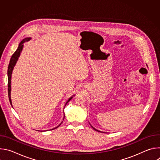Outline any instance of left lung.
<instances>
[{
	"instance_id": "8db88e82",
	"label": "left lung",
	"mask_w": 160,
	"mask_h": 160,
	"mask_svg": "<svg viewBox=\"0 0 160 160\" xmlns=\"http://www.w3.org/2000/svg\"><path fill=\"white\" fill-rule=\"evenodd\" d=\"M91 127H92V128H94V130H96V131H98V132H101V131H99V130H97V129H96V128H94V127H92V126H91ZM102 133H104V132H102Z\"/></svg>"
}]
</instances>
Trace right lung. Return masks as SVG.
Masks as SVG:
<instances>
[{"instance_id": "right-lung-1", "label": "right lung", "mask_w": 160, "mask_h": 160, "mask_svg": "<svg viewBox=\"0 0 160 160\" xmlns=\"http://www.w3.org/2000/svg\"><path fill=\"white\" fill-rule=\"evenodd\" d=\"M31 39V38H24L23 40H22L19 44V46L18 48V49H16V51L14 52V53L12 54V56H11V58L10 59V62H9V66H8V97H9V102L12 106V102H11V75H12V70H13V68L18 59V58L20 56V54H21V52L22 51V48H23V43L26 42H28ZM73 98V97H71L68 100V101L66 102V104L69 102ZM65 104V106H66ZM62 123V122H61ZM61 125V124H60ZM60 125H59V126L56 127V128H54L51 130H54L55 128H57L58 127L60 126Z\"/></svg>"}]
</instances>
